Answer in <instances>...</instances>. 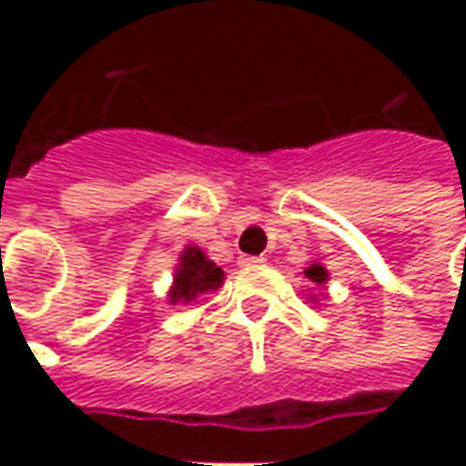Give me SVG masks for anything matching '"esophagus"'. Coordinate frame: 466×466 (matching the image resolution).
<instances>
[{
  "mask_svg": "<svg viewBox=\"0 0 466 466\" xmlns=\"http://www.w3.org/2000/svg\"><path fill=\"white\" fill-rule=\"evenodd\" d=\"M264 257H243L241 264H248V267H257V264H264Z\"/></svg>",
  "mask_w": 466,
  "mask_h": 466,
  "instance_id": "34e87169",
  "label": "esophagus"
}]
</instances>
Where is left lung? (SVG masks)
<instances>
[{
  "mask_svg": "<svg viewBox=\"0 0 466 466\" xmlns=\"http://www.w3.org/2000/svg\"><path fill=\"white\" fill-rule=\"evenodd\" d=\"M306 278L313 279L316 285H324V282H327V269L319 267V264H311V267L306 269Z\"/></svg>",
  "mask_w": 466,
  "mask_h": 466,
  "instance_id": "obj_1",
  "label": "left lung"
}]
</instances>
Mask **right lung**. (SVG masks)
I'll return each mask as SVG.
<instances>
[{
    "instance_id": "right-lung-1",
    "label": "right lung",
    "mask_w": 466,
    "mask_h": 466,
    "mask_svg": "<svg viewBox=\"0 0 466 466\" xmlns=\"http://www.w3.org/2000/svg\"><path fill=\"white\" fill-rule=\"evenodd\" d=\"M223 267H218L215 261H209L199 251V248H187L181 254V264H178V272H176V282H173V290H170V303L176 300H194L197 296H202L207 290H215L220 288L223 282Z\"/></svg>"
}]
</instances>
